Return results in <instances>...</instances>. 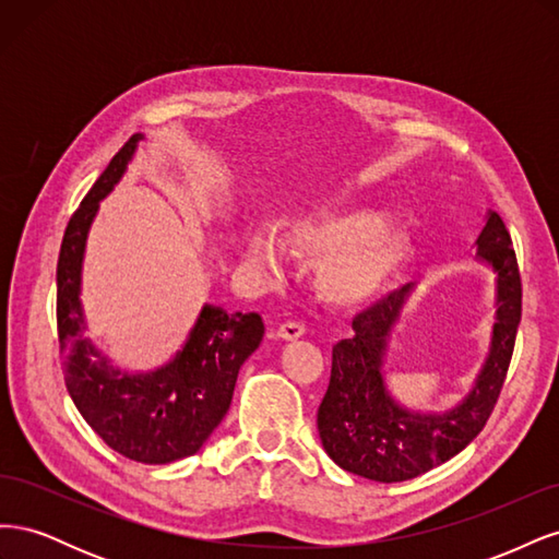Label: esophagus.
Returning a JSON list of instances; mask_svg holds the SVG:
<instances>
[{
    "label": "esophagus",
    "instance_id": "obj_1",
    "mask_svg": "<svg viewBox=\"0 0 559 559\" xmlns=\"http://www.w3.org/2000/svg\"><path fill=\"white\" fill-rule=\"evenodd\" d=\"M302 335H306V326L298 324V321H286L277 329V337H282V341H298Z\"/></svg>",
    "mask_w": 559,
    "mask_h": 559
}]
</instances>
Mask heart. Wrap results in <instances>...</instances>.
I'll list each match as a JSON object with an SVG mask.
<instances>
[{"mask_svg": "<svg viewBox=\"0 0 559 559\" xmlns=\"http://www.w3.org/2000/svg\"><path fill=\"white\" fill-rule=\"evenodd\" d=\"M280 245L300 259H317L314 296L329 308L352 310L382 296L413 253V238L396 218L373 207L321 210L292 218L280 230ZM245 263L259 273L280 267L277 247L261 233H249Z\"/></svg>", "mask_w": 559, "mask_h": 559, "instance_id": "b5f03b06", "label": "heart"}]
</instances>
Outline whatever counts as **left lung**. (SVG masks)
<instances>
[{
	"instance_id": "8db88e82",
	"label": "left lung",
	"mask_w": 559,
	"mask_h": 559,
	"mask_svg": "<svg viewBox=\"0 0 559 559\" xmlns=\"http://www.w3.org/2000/svg\"><path fill=\"white\" fill-rule=\"evenodd\" d=\"M473 249L476 261L495 277V321L480 370L450 408H411L386 382L389 343L417 284L401 286L354 317V335L333 345L331 380L317 411V429L326 454L343 471L376 483L411 480L460 454L487 425L511 364L522 289L511 235L497 212L487 210Z\"/></svg>"
}]
</instances>
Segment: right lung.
Returning a JSON list of instances; mask_svg holds the SVG:
<instances>
[{"instance_id": "add662e5", "label": "right lung", "mask_w": 559, "mask_h": 559, "mask_svg": "<svg viewBox=\"0 0 559 559\" xmlns=\"http://www.w3.org/2000/svg\"><path fill=\"white\" fill-rule=\"evenodd\" d=\"M142 132L132 134L67 224L58 259V337L64 384L81 417L128 460L170 464L195 454L226 417L240 366L263 341L259 312H226L205 302L181 347L148 370L118 366L86 335L83 261L95 216L128 173Z\"/></svg>"}]
</instances>
